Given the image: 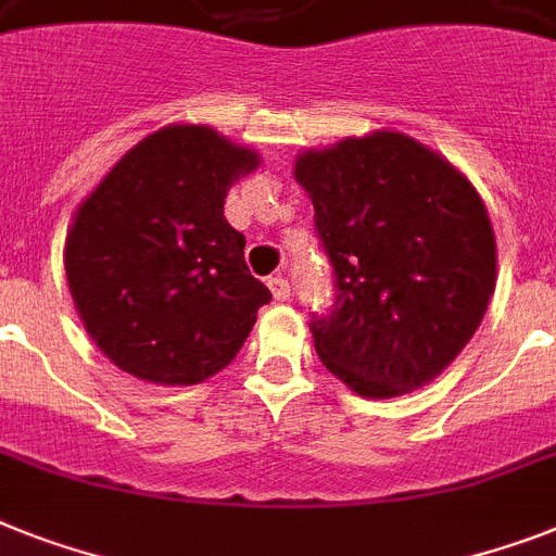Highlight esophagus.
<instances>
[{
  "mask_svg": "<svg viewBox=\"0 0 556 556\" xmlns=\"http://www.w3.org/2000/svg\"><path fill=\"white\" fill-rule=\"evenodd\" d=\"M268 288H270V293H274V300H277V302L291 300V282H288L286 277H270Z\"/></svg>",
  "mask_w": 556,
  "mask_h": 556,
  "instance_id": "esophagus-1",
  "label": "esophagus"
}]
</instances>
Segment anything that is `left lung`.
<instances>
[{
    "instance_id": "left-lung-1",
    "label": "left lung",
    "mask_w": 556,
    "mask_h": 556,
    "mask_svg": "<svg viewBox=\"0 0 556 556\" xmlns=\"http://www.w3.org/2000/svg\"><path fill=\"white\" fill-rule=\"evenodd\" d=\"M293 179L337 274L331 317L311 323L325 368L368 400L437 380L497 286V239L477 188L400 130L296 153Z\"/></svg>"
}]
</instances>
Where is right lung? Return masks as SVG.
Instances as JSON below:
<instances>
[{"label":"right lung","mask_w":556,"mask_h":556,"mask_svg":"<svg viewBox=\"0 0 556 556\" xmlns=\"http://www.w3.org/2000/svg\"><path fill=\"white\" fill-rule=\"evenodd\" d=\"M260 153L211 125L148 134L76 207L65 274L85 331L130 377L197 386L231 365L270 291L225 219Z\"/></svg>","instance_id":"1"}]
</instances>
